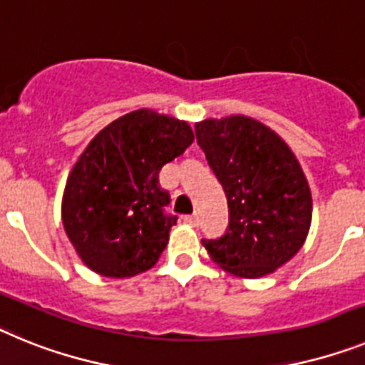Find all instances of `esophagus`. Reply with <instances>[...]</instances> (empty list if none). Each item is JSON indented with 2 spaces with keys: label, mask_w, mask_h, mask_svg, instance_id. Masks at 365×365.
<instances>
[{
  "label": "esophagus",
  "mask_w": 365,
  "mask_h": 365,
  "mask_svg": "<svg viewBox=\"0 0 365 365\" xmlns=\"http://www.w3.org/2000/svg\"><path fill=\"white\" fill-rule=\"evenodd\" d=\"M185 224H191V226H198V215H185L183 217Z\"/></svg>",
  "instance_id": "1"
}]
</instances>
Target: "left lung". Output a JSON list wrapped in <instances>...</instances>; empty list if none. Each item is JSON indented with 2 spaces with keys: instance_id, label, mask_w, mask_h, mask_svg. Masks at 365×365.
<instances>
[{
  "instance_id": "left-lung-1",
  "label": "left lung",
  "mask_w": 365,
  "mask_h": 365,
  "mask_svg": "<svg viewBox=\"0 0 365 365\" xmlns=\"http://www.w3.org/2000/svg\"><path fill=\"white\" fill-rule=\"evenodd\" d=\"M195 130L230 209L226 233L202 244L230 274H272L309 235L312 196L299 161L274 130L252 117L205 119Z\"/></svg>"
}]
</instances>
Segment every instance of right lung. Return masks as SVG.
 Instances as JSON below:
<instances>
[{"instance_id":"obj_1","label":"right lung","mask_w":365,"mask_h":365,"mask_svg":"<svg viewBox=\"0 0 365 365\" xmlns=\"http://www.w3.org/2000/svg\"><path fill=\"white\" fill-rule=\"evenodd\" d=\"M195 141L191 126L154 110L119 117L90 141L68 176L62 224L78 257L104 277L156 264L178 217L165 213L160 170Z\"/></svg>"}]
</instances>
